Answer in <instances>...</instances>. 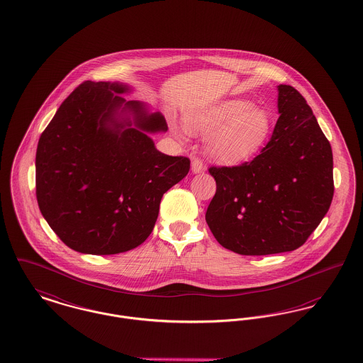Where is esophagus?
Instances as JSON below:
<instances>
[{"instance_id": "obj_1", "label": "esophagus", "mask_w": 363, "mask_h": 363, "mask_svg": "<svg viewBox=\"0 0 363 363\" xmlns=\"http://www.w3.org/2000/svg\"><path fill=\"white\" fill-rule=\"evenodd\" d=\"M206 170V166H204V163H203V160L201 159H199V157H194L192 160V171L194 174H199V172H201V171Z\"/></svg>"}]
</instances>
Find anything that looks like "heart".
I'll return each mask as SVG.
<instances>
[{"label": "heart", "mask_w": 363, "mask_h": 363, "mask_svg": "<svg viewBox=\"0 0 363 363\" xmlns=\"http://www.w3.org/2000/svg\"><path fill=\"white\" fill-rule=\"evenodd\" d=\"M192 134H208L207 153L218 162L235 164L255 157L269 143L273 121L263 108L245 100H225L185 113ZM181 137L179 128H174Z\"/></svg>", "instance_id": "obj_1"}]
</instances>
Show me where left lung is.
Wrapping results in <instances>:
<instances>
[{
    "label": "left lung",
    "instance_id": "left-lung-1",
    "mask_svg": "<svg viewBox=\"0 0 363 363\" xmlns=\"http://www.w3.org/2000/svg\"><path fill=\"white\" fill-rule=\"evenodd\" d=\"M278 113L270 141L254 160L208 169L216 192L207 225L222 247L240 255L301 247L333 199L330 144L295 87L278 86Z\"/></svg>",
    "mask_w": 363,
    "mask_h": 363
}]
</instances>
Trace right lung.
<instances>
[{"instance_id": "1", "label": "right lung", "mask_w": 363, "mask_h": 363, "mask_svg": "<svg viewBox=\"0 0 363 363\" xmlns=\"http://www.w3.org/2000/svg\"><path fill=\"white\" fill-rule=\"evenodd\" d=\"M119 82L86 81L43 130L35 157L40 210L77 252L115 255L152 233L163 194L186 177L191 160L155 148L166 131L160 112L121 94Z\"/></svg>"}]
</instances>
